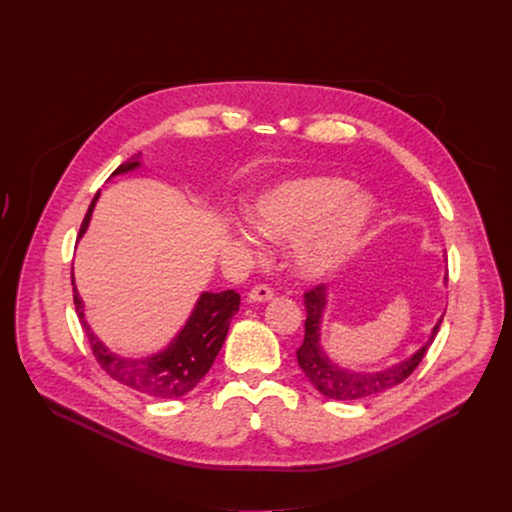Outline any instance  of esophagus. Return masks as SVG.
I'll list each match as a JSON object with an SVG mask.
<instances>
[{"label":"esophagus","mask_w":512,"mask_h":512,"mask_svg":"<svg viewBox=\"0 0 512 512\" xmlns=\"http://www.w3.org/2000/svg\"><path fill=\"white\" fill-rule=\"evenodd\" d=\"M247 298H249V302H267L273 298V289L265 283H259L249 291Z\"/></svg>","instance_id":"1"}]
</instances>
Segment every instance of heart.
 Wrapping results in <instances>:
<instances>
[{"label":"heart","instance_id":"heart-1","mask_svg":"<svg viewBox=\"0 0 512 512\" xmlns=\"http://www.w3.org/2000/svg\"><path fill=\"white\" fill-rule=\"evenodd\" d=\"M249 221L267 239H295L294 263L306 277L318 279L340 269L360 247L375 204L350 190L346 180L310 176L275 184L247 206ZM243 239L249 241L247 235Z\"/></svg>","mask_w":512,"mask_h":512}]
</instances>
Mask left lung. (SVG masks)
<instances>
[{
    "instance_id": "obj_1",
    "label": "left lung",
    "mask_w": 512,
    "mask_h": 512,
    "mask_svg": "<svg viewBox=\"0 0 512 512\" xmlns=\"http://www.w3.org/2000/svg\"><path fill=\"white\" fill-rule=\"evenodd\" d=\"M448 281V275H446ZM326 285H316L310 291H306L304 304H306V336L304 344L298 348V364L308 377V381L328 399L336 401H352V399H367L379 393H385L399 383H403L415 369L417 364L423 360L427 348L431 346L437 328H440L444 316L437 320V324L431 330L429 340L415 350L409 358L391 364L387 369L375 371V373H364V371H348L340 367L338 362H334L320 346V326H322V316L326 308Z\"/></svg>"
}]
</instances>
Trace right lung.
<instances>
[{"label": "right lung", "mask_w": 512, "mask_h": 512, "mask_svg": "<svg viewBox=\"0 0 512 512\" xmlns=\"http://www.w3.org/2000/svg\"><path fill=\"white\" fill-rule=\"evenodd\" d=\"M137 166H139V160L125 162L111 176L131 172ZM99 194L101 192L95 194L83 218L79 239L85 235L89 227ZM72 291H75L77 316L87 332L93 354L101 364V369L121 385L158 399L182 397L200 383V379L210 371L218 350H221L229 332L231 318L239 312V304H241V296L235 289L221 291V294L204 291V294L198 298L184 328L162 352H156L148 358L133 360V358H123L119 354H113L93 334L91 326L85 320V306L77 291L75 279H72Z\"/></svg>", "instance_id": "right-lung-1"}]
</instances>
